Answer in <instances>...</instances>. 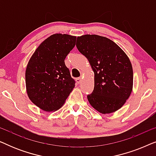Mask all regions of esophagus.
<instances>
[{
  "label": "esophagus",
  "mask_w": 156,
  "mask_h": 156,
  "mask_svg": "<svg viewBox=\"0 0 156 156\" xmlns=\"http://www.w3.org/2000/svg\"><path fill=\"white\" fill-rule=\"evenodd\" d=\"M76 82L78 83V84H80L81 82H82V77H77L76 79Z\"/></svg>",
  "instance_id": "34e87169"
}]
</instances>
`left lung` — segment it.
<instances>
[{
  "mask_svg": "<svg viewBox=\"0 0 156 156\" xmlns=\"http://www.w3.org/2000/svg\"><path fill=\"white\" fill-rule=\"evenodd\" d=\"M76 46L94 73V88L87 99L101 114L122 107L133 88V69L126 54L112 40L97 35L78 37Z\"/></svg>",
  "mask_w": 156,
  "mask_h": 156,
  "instance_id": "obj_1",
  "label": "left lung"
}]
</instances>
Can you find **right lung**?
I'll list each match as a JSON object with an SVG mask.
<instances>
[{
    "mask_svg": "<svg viewBox=\"0 0 156 156\" xmlns=\"http://www.w3.org/2000/svg\"><path fill=\"white\" fill-rule=\"evenodd\" d=\"M76 37L54 34L36 49L27 64L25 83L29 99L45 112L61 108L75 86L65 59Z\"/></svg>",
    "mask_w": 156,
    "mask_h": 156,
    "instance_id": "right-lung-1",
    "label": "right lung"
}]
</instances>
